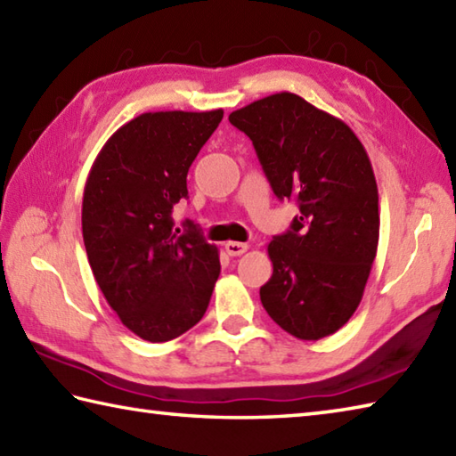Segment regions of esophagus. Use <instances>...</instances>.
I'll return each mask as SVG.
<instances>
[{
    "label": "esophagus",
    "instance_id": "34e87169",
    "mask_svg": "<svg viewBox=\"0 0 456 456\" xmlns=\"http://www.w3.org/2000/svg\"><path fill=\"white\" fill-rule=\"evenodd\" d=\"M224 248H226V252L230 256H240V254H244L248 250V244H244V242H226Z\"/></svg>",
    "mask_w": 456,
    "mask_h": 456
}]
</instances>
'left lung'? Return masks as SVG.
<instances>
[{"instance_id": "obj_1", "label": "left lung", "mask_w": 456, "mask_h": 456, "mask_svg": "<svg viewBox=\"0 0 456 456\" xmlns=\"http://www.w3.org/2000/svg\"><path fill=\"white\" fill-rule=\"evenodd\" d=\"M250 136L278 199L299 216L273 236L262 305L283 331L317 341L349 322L362 302L379 242V194L362 141L294 93H276L230 113Z\"/></svg>"}]
</instances>
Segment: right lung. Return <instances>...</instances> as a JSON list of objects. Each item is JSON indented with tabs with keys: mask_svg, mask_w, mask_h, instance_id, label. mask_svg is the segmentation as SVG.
Segmentation results:
<instances>
[{
	"mask_svg": "<svg viewBox=\"0 0 456 456\" xmlns=\"http://www.w3.org/2000/svg\"><path fill=\"white\" fill-rule=\"evenodd\" d=\"M224 110H159L123 125L94 159L83 192V242L118 320L151 343L202 320L220 276L218 248L175 228L186 175Z\"/></svg>",
	"mask_w": 456,
	"mask_h": 456,
	"instance_id": "obj_1",
	"label": "right lung"
}]
</instances>
